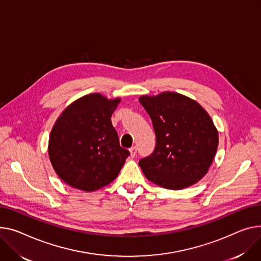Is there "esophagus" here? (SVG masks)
<instances>
[{
    "label": "esophagus",
    "mask_w": 261,
    "mask_h": 261,
    "mask_svg": "<svg viewBox=\"0 0 261 261\" xmlns=\"http://www.w3.org/2000/svg\"><path fill=\"white\" fill-rule=\"evenodd\" d=\"M136 152H137L136 147H131L130 148V156H131V158H134V156L136 155Z\"/></svg>",
    "instance_id": "34e87169"
}]
</instances>
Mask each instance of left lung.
<instances>
[{
  "label": "left lung",
  "instance_id": "8db88e82",
  "mask_svg": "<svg viewBox=\"0 0 261 261\" xmlns=\"http://www.w3.org/2000/svg\"><path fill=\"white\" fill-rule=\"evenodd\" d=\"M152 119L153 153L138 163L146 178L170 190L196 184L209 171L218 147V131L199 103L177 92L138 98Z\"/></svg>",
  "mask_w": 261,
  "mask_h": 261
}]
</instances>
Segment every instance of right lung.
<instances>
[{"mask_svg": "<svg viewBox=\"0 0 261 261\" xmlns=\"http://www.w3.org/2000/svg\"><path fill=\"white\" fill-rule=\"evenodd\" d=\"M120 97L84 95L67 106L51 129L48 154L59 177L92 192L112 182L130 152L119 146L111 116Z\"/></svg>", "mask_w": 261, "mask_h": 261, "instance_id": "obj_1", "label": "right lung"}]
</instances>
